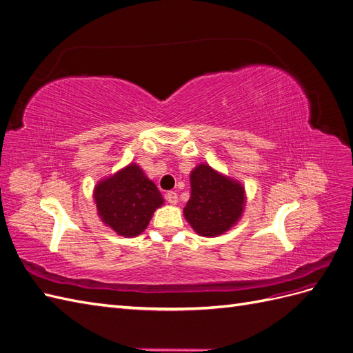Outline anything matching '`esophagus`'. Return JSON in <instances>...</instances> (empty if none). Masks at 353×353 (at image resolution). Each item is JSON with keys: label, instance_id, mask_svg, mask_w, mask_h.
Here are the masks:
<instances>
[{"label": "esophagus", "instance_id": "obj_1", "mask_svg": "<svg viewBox=\"0 0 353 353\" xmlns=\"http://www.w3.org/2000/svg\"><path fill=\"white\" fill-rule=\"evenodd\" d=\"M165 197H166L168 203H170V205H176L178 203V194L175 193V191H168Z\"/></svg>", "mask_w": 353, "mask_h": 353}]
</instances>
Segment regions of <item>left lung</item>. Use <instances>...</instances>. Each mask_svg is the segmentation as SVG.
<instances>
[{
    "mask_svg": "<svg viewBox=\"0 0 353 353\" xmlns=\"http://www.w3.org/2000/svg\"><path fill=\"white\" fill-rule=\"evenodd\" d=\"M190 183L191 196L184 216L199 236L216 237L236 225L245 203L239 181L201 163L191 170Z\"/></svg>",
    "mask_w": 353,
    "mask_h": 353,
    "instance_id": "obj_1",
    "label": "left lung"
}]
</instances>
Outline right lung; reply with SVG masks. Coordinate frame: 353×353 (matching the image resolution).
I'll use <instances>...</instances> for the list:
<instances>
[{
  "instance_id": "add662e5",
  "label": "right lung",
  "mask_w": 353,
  "mask_h": 353,
  "mask_svg": "<svg viewBox=\"0 0 353 353\" xmlns=\"http://www.w3.org/2000/svg\"><path fill=\"white\" fill-rule=\"evenodd\" d=\"M94 200L100 219L123 237L141 234L163 205L159 188L137 163L101 179L94 188Z\"/></svg>"
}]
</instances>
